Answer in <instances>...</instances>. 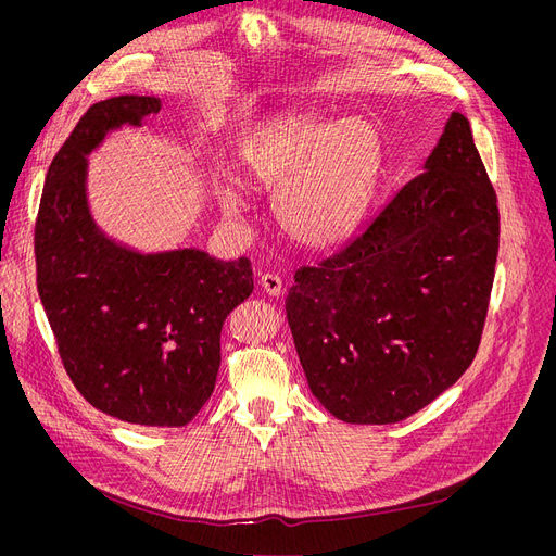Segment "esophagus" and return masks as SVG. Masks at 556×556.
<instances>
[{
    "mask_svg": "<svg viewBox=\"0 0 556 556\" xmlns=\"http://www.w3.org/2000/svg\"><path fill=\"white\" fill-rule=\"evenodd\" d=\"M258 286H261L263 293L270 295V298H279L281 290H283L281 277L275 275V273H263V275L258 277Z\"/></svg>",
    "mask_w": 556,
    "mask_h": 556,
    "instance_id": "34e87169",
    "label": "esophagus"
}]
</instances>
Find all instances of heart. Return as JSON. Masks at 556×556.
<instances>
[{"label": "heart", "instance_id": "b5f03b06", "mask_svg": "<svg viewBox=\"0 0 556 556\" xmlns=\"http://www.w3.org/2000/svg\"><path fill=\"white\" fill-rule=\"evenodd\" d=\"M378 168V139L369 122L344 116L281 112L254 128L241 151V178L248 187L273 193V214L290 241L327 250L352 233ZM220 210L243 212L239 191L220 193Z\"/></svg>", "mask_w": 556, "mask_h": 556}]
</instances>
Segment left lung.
Instances as JSON below:
<instances>
[{
  "label": "left lung",
  "instance_id": "left-lung-1",
  "mask_svg": "<svg viewBox=\"0 0 556 556\" xmlns=\"http://www.w3.org/2000/svg\"><path fill=\"white\" fill-rule=\"evenodd\" d=\"M498 239V198L453 112L417 178L295 273L286 317L313 396L346 424H396L457 383L478 354Z\"/></svg>",
  "mask_w": 556,
  "mask_h": 556
}]
</instances>
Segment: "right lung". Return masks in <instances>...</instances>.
Instances as JSON below:
<instances>
[{"label": "right lung", "mask_w": 556, "mask_h": 556, "mask_svg": "<svg viewBox=\"0 0 556 556\" xmlns=\"http://www.w3.org/2000/svg\"><path fill=\"white\" fill-rule=\"evenodd\" d=\"M155 97L87 110L55 153L36 220L38 293L76 390L139 426H187L214 392L225 317L254 290L250 258L114 243L87 207V157L110 130L157 114Z\"/></svg>", "instance_id": "right-lung-1"}]
</instances>
